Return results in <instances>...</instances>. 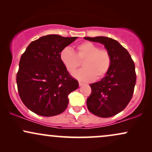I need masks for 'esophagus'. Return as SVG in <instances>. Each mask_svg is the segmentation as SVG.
<instances>
[{
    "label": "esophagus",
    "mask_w": 152,
    "mask_h": 152,
    "mask_svg": "<svg viewBox=\"0 0 152 152\" xmlns=\"http://www.w3.org/2000/svg\"><path fill=\"white\" fill-rule=\"evenodd\" d=\"M78 84H79L80 86H83V85H84V83H83V82L79 81V82H78Z\"/></svg>",
    "instance_id": "obj_1"
}]
</instances>
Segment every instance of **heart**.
Here are the masks:
<instances>
[{"instance_id":"1","label":"heart","mask_w":152,"mask_h":152,"mask_svg":"<svg viewBox=\"0 0 152 152\" xmlns=\"http://www.w3.org/2000/svg\"><path fill=\"white\" fill-rule=\"evenodd\" d=\"M75 53L71 48H64L60 53L61 61L69 72L74 73L83 61V69L74 76L84 81L102 79L108 74L111 66V56L109 51L100 48L94 43L85 41L77 45Z\"/></svg>"}]
</instances>
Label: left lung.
Masks as SVG:
<instances>
[{
    "label": "left lung",
    "instance_id": "left-lung-1",
    "mask_svg": "<svg viewBox=\"0 0 152 152\" xmlns=\"http://www.w3.org/2000/svg\"><path fill=\"white\" fill-rule=\"evenodd\" d=\"M84 39L104 45L111 56V66L100 81L90 84L91 94L86 101L89 111L108 118L123 111L133 96L137 75L129 53L113 38L97 36Z\"/></svg>",
    "mask_w": 152,
    "mask_h": 152
}]
</instances>
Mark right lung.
<instances>
[{
  "label": "right lung",
  "instance_id": "right-lung-1",
  "mask_svg": "<svg viewBox=\"0 0 152 152\" xmlns=\"http://www.w3.org/2000/svg\"><path fill=\"white\" fill-rule=\"evenodd\" d=\"M77 37L47 35L32 41L20 57L16 76L18 94L35 114L53 116L61 114L69 104V94L78 82L61 61V51Z\"/></svg>",
  "mask_w": 152,
  "mask_h": 152
}]
</instances>
